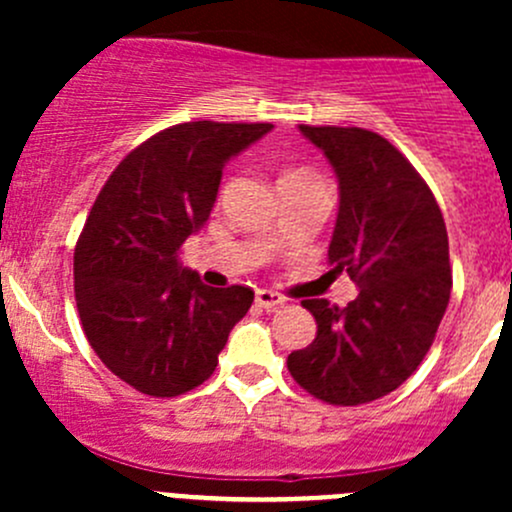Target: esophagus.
<instances>
[{
	"instance_id": "1",
	"label": "esophagus",
	"mask_w": 512,
	"mask_h": 512,
	"mask_svg": "<svg viewBox=\"0 0 512 512\" xmlns=\"http://www.w3.org/2000/svg\"><path fill=\"white\" fill-rule=\"evenodd\" d=\"M255 302H257V307H262V309H280L282 304H285V297L277 292H272V289H257Z\"/></svg>"
}]
</instances>
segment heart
<instances>
[{
  "instance_id": "1",
  "label": "heart",
  "mask_w": 512,
  "mask_h": 512,
  "mask_svg": "<svg viewBox=\"0 0 512 512\" xmlns=\"http://www.w3.org/2000/svg\"><path fill=\"white\" fill-rule=\"evenodd\" d=\"M317 175L312 173V170L307 168H294V170H287V173H282L280 183H317Z\"/></svg>"
}]
</instances>
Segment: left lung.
Returning <instances> with one entry per match:
<instances>
[{"mask_svg":"<svg viewBox=\"0 0 512 512\" xmlns=\"http://www.w3.org/2000/svg\"><path fill=\"white\" fill-rule=\"evenodd\" d=\"M332 163L339 213L329 242L334 272L359 287L334 307L304 299L317 337L287 356L292 379L334 406L399 389L418 369L451 299L448 232L426 180L386 138L366 128L299 126Z\"/></svg>","mask_w":512,"mask_h":512,"instance_id":"obj_1","label":"left lung"}]
</instances>
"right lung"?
Segmentation results:
<instances>
[{"mask_svg": "<svg viewBox=\"0 0 512 512\" xmlns=\"http://www.w3.org/2000/svg\"><path fill=\"white\" fill-rule=\"evenodd\" d=\"M272 123L190 121L133 148L98 193L74 250L81 327L98 359L156 399L195 389L218 366L250 287H208L178 250L208 223L225 163Z\"/></svg>", "mask_w": 512, "mask_h": 512, "instance_id": "obj_1", "label": "right lung"}]
</instances>
